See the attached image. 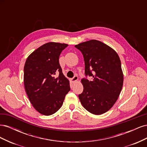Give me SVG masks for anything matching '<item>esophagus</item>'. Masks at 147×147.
Instances as JSON below:
<instances>
[{
  "label": "esophagus",
  "mask_w": 147,
  "mask_h": 147,
  "mask_svg": "<svg viewBox=\"0 0 147 147\" xmlns=\"http://www.w3.org/2000/svg\"><path fill=\"white\" fill-rule=\"evenodd\" d=\"M78 78L77 75H75V76L72 79H71V81H72V82H73V83H75V82H77L78 80Z\"/></svg>",
  "instance_id": "1"
}]
</instances>
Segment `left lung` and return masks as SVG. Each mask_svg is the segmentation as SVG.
Wrapping results in <instances>:
<instances>
[{
	"mask_svg": "<svg viewBox=\"0 0 147 147\" xmlns=\"http://www.w3.org/2000/svg\"><path fill=\"white\" fill-rule=\"evenodd\" d=\"M80 51L84 61V74L92 80L82 79L83 91L78 95L83 107L94 115L109 111L121 92L123 74L121 61L114 50L96 40L75 46Z\"/></svg>",
	"mask_w": 147,
	"mask_h": 147,
	"instance_id": "left-lung-1",
	"label": "left lung"
}]
</instances>
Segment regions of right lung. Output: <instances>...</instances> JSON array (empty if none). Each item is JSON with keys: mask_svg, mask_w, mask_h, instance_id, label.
I'll return each instance as SVG.
<instances>
[{"mask_svg": "<svg viewBox=\"0 0 147 147\" xmlns=\"http://www.w3.org/2000/svg\"><path fill=\"white\" fill-rule=\"evenodd\" d=\"M67 44L49 42L28 56L24 67V88L30 103L44 115L56 113L70 90L59 64L61 53Z\"/></svg>", "mask_w": 147, "mask_h": 147, "instance_id": "1", "label": "right lung"}]
</instances>
